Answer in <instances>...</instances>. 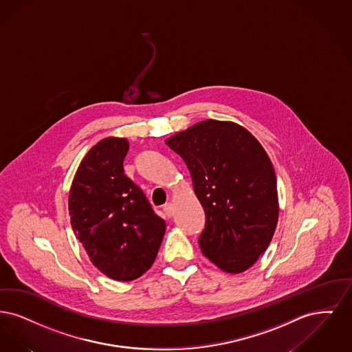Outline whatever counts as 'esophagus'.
<instances>
[{"instance_id":"1","label":"esophagus","mask_w":352,"mask_h":352,"mask_svg":"<svg viewBox=\"0 0 352 352\" xmlns=\"http://www.w3.org/2000/svg\"><path fill=\"white\" fill-rule=\"evenodd\" d=\"M163 212H164V214L167 215L168 218H170L172 215H173V205L172 204H166L164 206H163Z\"/></svg>"}]
</instances>
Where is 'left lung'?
Wrapping results in <instances>:
<instances>
[{
  "label": "left lung",
  "mask_w": 352,
  "mask_h": 352,
  "mask_svg": "<svg viewBox=\"0 0 352 352\" xmlns=\"http://www.w3.org/2000/svg\"><path fill=\"white\" fill-rule=\"evenodd\" d=\"M189 169L206 223L202 254L231 275L252 267L268 248L278 219L270 156L247 129L205 120L166 139Z\"/></svg>",
  "instance_id": "8db88e82"
}]
</instances>
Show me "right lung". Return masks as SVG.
Instances as JSON below:
<instances>
[{
	"mask_svg": "<svg viewBox=\"0 0 352 352\" xmlns=\"http://www.w3.org/2000/svg\"><path fill=\"white\" fill-rule=\"evenodd\" d=\"M126 138L97 142L78 164L68 196L71 225L94 267L131 281L153 265L166 222L123 172Z\"/></svg>",
	"mask_w": 352,
	"mask_h": 352,
	"instance_id": "add662e5",
	"label": "right lung"
}]
</instances>
